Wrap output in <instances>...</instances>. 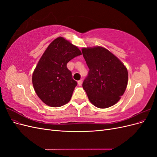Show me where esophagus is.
<instances>
[{"mask_svg": "<svg viewBox=\"0 0 157 157\" xmlns=\"http://www.w3.org/2000/svg\"><path fill=\"white\" fill-rule=\"evenodd\" d=\"M82 84V80H78V86H81Z\"/></svg>", "mask_w": 157, "mask_h": 157, "instance_id": "34e87169", "label": "esophagus"}]
</instances>
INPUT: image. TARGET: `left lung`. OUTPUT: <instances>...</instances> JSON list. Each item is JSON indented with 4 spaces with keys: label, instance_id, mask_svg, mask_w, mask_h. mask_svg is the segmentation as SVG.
<instances>
[{
    "label": "left lung",
    "instance_id": "1",
    "mask_svg": "<svg viewBox=\"0 0 157 157\" xmlns=\"http://www.w3.org/2000/svg\"><path fill=\"white\" fill-rule=\"evenodd\" d=\"M82 52L89 68L82 83L89 100L101 109L115 105L127 86L126 67L115 55L103 47L84 48Z\"/></svg>",
    "mask_w": 157,
    "mask_h": 157
}]
</instances>
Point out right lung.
Segmentation results:
<instances>
[{"label":"right lung","instance_id":"add662e5","mask_svg":"<svg viewBox=\"0 0 157 157\" xmlns=\"http://www.w3.org/2000/svg\"><path fill=\"white\" fill-rule=\"evenodd\" d=\"M81 52L63 37L48 46L33 72L32 81L37 96L46 105L58 107L67 103L77 85L67 63Z\"/></svg>","mask_w":157,"mask_h":157}]
</instances>
